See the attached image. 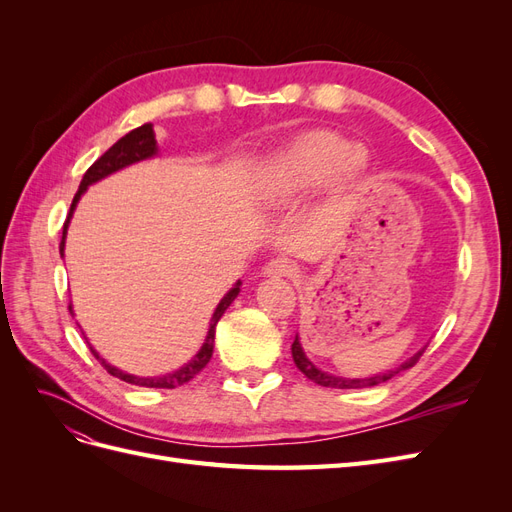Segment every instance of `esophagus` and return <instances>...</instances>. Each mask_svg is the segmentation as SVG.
Instances as JSON below:
<instances>
[{
    "label": "esophagus",
    "mask_w": 512,
    "mask_h": 512,
    "mask_svg": "<svg viewBox=\"0 0 512 512\" xmlns=\"http://www.w3.org/2000/svg\"><path fill=\"white\" fill-rule=\"evenodd\" d=\"M294 271H297V267H294V262L290 258H284V256L273 258V260H269L267 265H265V275L267 277H288Z\"/></svg>",
    "instance_id": "esophagus-1"
}]
</instances>
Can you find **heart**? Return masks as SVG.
<instances>
[{
    "label": "heart",
    "mask_w": 512,
    "mask_h": 512,
    "mask_svg": "<svg viewBox=\"0 0 512 512\" xmlns=\"http://www.w3.org/2000/svg\"><path fill=\"white\" fill-rule=\"evenodd\" d=\"M365 168L367 156L361 147H352L348 138L335 132L316 130L277 153L271 166V185L282 196L312 192L327 183L335 192H342Z\"/></svg>",
    "instance_id": "1"
}]
</instances>
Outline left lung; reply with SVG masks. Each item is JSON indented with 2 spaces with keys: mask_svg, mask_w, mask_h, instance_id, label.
Listing matches in <instances>:
<instances>
[{
  "mask_svg": "<svg viewBox=\"0 0 512 512\" xmlns=\"http://www.w3.org/2000/svg\"><path fill=\"white\" fill-rule=\"evenodd\" d=\"M423 352H425V350L416 352L414 356H410V359H408L406 363H401V365L395 367V369L384 371V374H376V376H371V378H339V376L327 374V371H320L312 361L307 359L303 348H301L299 335L294 337V342H292V359H294V365H297L309 380L320 384V386H327V389H367V386L382 384V382H386V380H391L393 376L401 374V371H406V369L414 367L416 361L421 359Z\"/></svg>",
  "mask_w": 512,
  "mask_h": 512,
  "instance_id": "left-lung-1",
  "label": "left lung"
}]
</instances>
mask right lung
<instances>
[{"label":"right lung","instance_id":"1","mask_svg":"<svg viewBox=\"0 0 512 512\" xmlns=\"http://www.w3.org/2000/svg\"><path fill=\"white\" fill-rule=\"evenodd\" d=\"M156 153H158L156 134H153V126H151V123H145V126L128 132L126 136H121L119 141H117L111 149H108L106 153H102V156L87 168V173L83 175V181H81V185H79V192L74 194V200H72V205H70V213H68V220H66V224H64V235H61V243H59L61 256H64L66 232H68V224H70V218H72V211H74L76 203H79V200H81V194L89 188V185L100 181V179H104V177H108V175L117 173V170L126 168V166H130V164H134V162H141V160L153 158V156H156ZM239 286H241V282H237L235 288H230V290L226 292V297L218 303V307H215L211 324H209V333H207V337H205L203 348L198 350V354L194 356V359H192L190 363H185L181 369L173 371V374L158 376V378H138V376H132V374H123L121 369L113 367L111 363H106L94 348L89 346V350H91V354H94L96 359L100 361V365L108 371V374L119 378V380H123V382H130V384H136V386H147V389H177V386H181V384H185V382H190L194 376H198L200 371L205 369V365L209 363L211 354H213L215 324L220 322V318L224 316L228 305L237 299ZM70 314L74 316L72 305H70Z\"/></svg>","mask_w":512,"mask_h":512}]
</instances>
